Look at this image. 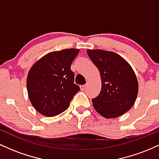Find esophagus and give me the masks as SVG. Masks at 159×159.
<instances>
[{
  "mask_svg": "<svg viewBox=\"0 0 159 159\" xmlns=\"http://www.w3.org/2000/svg\"><path fill=\"white\" fill-rule=\"evenodd\" d=\"M86 87H87V84L80 86V89H81V90H84L86 89Z\"/></svg>",
  "mask_w": 159,
  "mask_h": 159,
  "instance_id": "obj_1",
  "label": "esophagus"
}]
</instances>
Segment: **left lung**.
Instances as JSON below:
<instances>
[{
  "mask_svg": "<svg viewBox=\"0 0 159 159\" xmlns=\"http://www.w3.org/2000/svg\"><path fill=\"white\" fill-rule=\"evenodd\" d=\"M87 54L99 71L100 93L93 98L96 112L103 117L116 118L130 110L138 93L136 75L128 62L116 53L87 49Z\"/></svg>",
  "mask_w": 159,
  "mask_h": 159,
  "instance_id": "1",
  "label": "left lung"
}]
</instances>
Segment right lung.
Segmentation results:
<instances>
[{"mask_svg": "<svg viewBox=\"0 0 159 159\" xmlns=\"http://www.w3.org/2000/svg\"><path fill=\"white\" fill-rule=\"evenodd\" d=\"M79 49L56 51L45 54L32 66L27 78L28 97L39 114L54 116L68 108L80 90L74 84L71 64Z\"/></svg>", "mask_w": 159, "mask_h": 159, "instance_id": "1", "label": "right lung"}]
</instances>
